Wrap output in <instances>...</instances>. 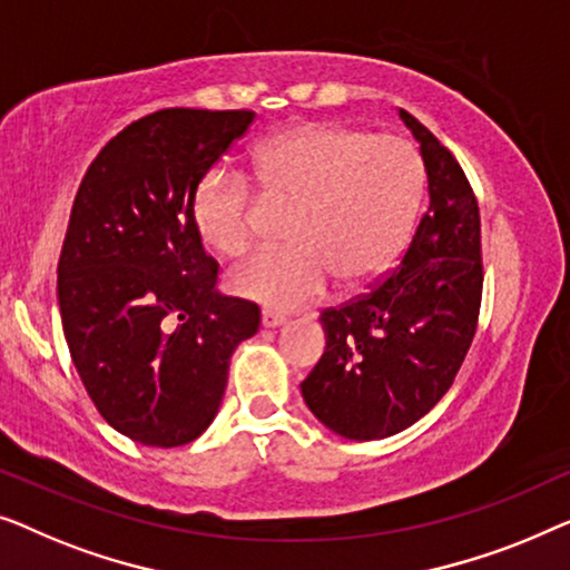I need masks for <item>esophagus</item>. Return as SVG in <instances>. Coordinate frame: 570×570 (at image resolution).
<instances>
[{
	"mask_svg": "<svg viewBox=\"0 0 570 570\" xmlns=\"http://www.w3.org/2000/svg\"><path fill=\"white\" fill-rule=\"evenodd\" d=\"M284 323H286L284 315H278V312H271V309H263L261 325L266 327V331H274V327H282Z\"/></svg>",
	"mask_w": 570,
	"mask_h": 570,
	"instance_id": "obj_1",
	"label": "esophagus"
}]
</instances>
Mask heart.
<instances>
[{
	"instance_id": "1",
	"label": "heart",
	"mask_w": 570,
	"mask_h": 570,
	"mask_svg": "<svg viewBox=\"0 0 570 570\" xmlns=\"http://www.w3.org/2000/svg\"><path fill=\"white\" fill-rule=\"evenodd\" d=\"M255 175L271 206H294L292 245L271 247L229 271V288L276 312L302 309L335 282L358 288L403 250L423 190L413 144L341 124H307L271 136L255 151ZM202 243L224 258L258 237L263 204L235 167L216 165L190 204Z\"/></svg>"
}]
</instances>
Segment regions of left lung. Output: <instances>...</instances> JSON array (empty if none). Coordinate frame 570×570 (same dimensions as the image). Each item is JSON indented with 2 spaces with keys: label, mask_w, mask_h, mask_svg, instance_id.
I'll list each match as a JSON object with an SVG mask.
<instances>
[{
  "label": "left lung",
  "mask_w": 570,
  "mask_h": 570,
  "mask_svg": "<svg viewBox=\"0 0 570 570\" xmlns=\"http://www.w3.org/2000/svg\"><path fill=\"white\" fill-rule=\"evenodd\" d=\"M397 116L421 147L429 208L382 284L320 315L325 354L299 384L312 415L351 442L400 434L442 400L475 335L483 288L470 183L419 118Z\"/></svg>",
  "instance_id": "obj_1"
}]
</instances>
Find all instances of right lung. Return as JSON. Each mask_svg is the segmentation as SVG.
I'll use <instances>...</instances> for the list:
<instances>
[{"instance_id": "1", "label": "right lung", "mask_w": 570, "mask_h": 570, "mask_svg": "<svg viewBox=\"0 0 570 570\" xmlns=\"http://www.w3.org/2000/svg\"><path fill=\"white\" fill-rule=\"evenodd\" d=\"M250 110L167 108L87 167L59 258L71 362L102 419L144 446L194 442L219 411L229 358L261 309L216 288L190 204Z\"/></svg>"}]
</instances>
